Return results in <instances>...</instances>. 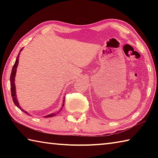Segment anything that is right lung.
Listing matches in <instances>:
<instances>
[{
	"label": "right lung",
	"instance_id": "1",
	"mask_svg": "<svg viewBox=\"0 0 158 158\" xmlns=\"http://www.w3.org/2000/svg\"><path fill=\"white\" fill-rule=\"evenodd\" d=\"M23 49H21L20 50L19 53H18V56H17V59H16V61H15V63L14 66L12 67V73H11V74H10V85H11V95H12V100L13 102H14L15 105L17 106V107L19 109H20L21 111H23V112H26V111H23V109H21V106H19V104L18 101H17V97H16V90H15V74H16V71H17V66H18V64H19V55H20V52L21 51H22ZM64 106V103L63 104V106L62 107H61V109H62ZM60 111V110L58 111V112ZM57 113H53V114H49L47 115V116H46L45 117L47 118H50V117H53L56 116L58 114ZM27 114V113H26Z\"/></svg>",
	"mask_w": 158,
	"mask_h": 158
}]
</instances>
